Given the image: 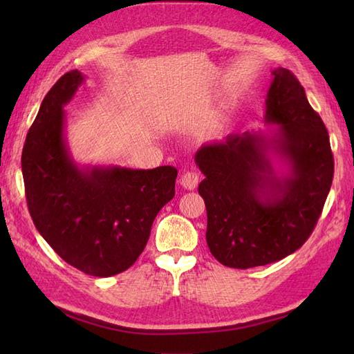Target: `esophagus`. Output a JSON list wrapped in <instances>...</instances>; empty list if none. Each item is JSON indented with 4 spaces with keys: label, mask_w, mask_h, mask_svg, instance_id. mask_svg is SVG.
<instances>
[{
    "label": "esophagus",
    "mask_w": 354,
    "mask_h": 354,
    "mask_svg": "<svg viewBox=\"0 0 354 354\" xmlns=\"http://www.w3.org/2000/svg\"><path fill=\"white\" fill-rule=\"evenodd\" d=\"M199 184V175L196 171H185L181 178V185L185 190H194Z\"/></svg>",
    "instance_id": "esophagus-1"
}]
</instances>
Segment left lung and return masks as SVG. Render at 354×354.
<instances>
[{
  "mask_svg": "<svg viewBox=\"0 0 354 354\" xmlns=\"http://www.w3.org/2000/svg\"><path fill=\"white\" fill-rule=\"evenodd\" d=\"M272 76L265 124L274 127L228 135L194 155L205 175L198 190L207 207V243L228 268L265 266L301 248L333 181L328 132L304 88L286 68Z\"/></svg>",
  "mask_w": 354,
  "mask_h": 354,
  "instance_id": "1",
  "label": "left lung"
}]
</instances>
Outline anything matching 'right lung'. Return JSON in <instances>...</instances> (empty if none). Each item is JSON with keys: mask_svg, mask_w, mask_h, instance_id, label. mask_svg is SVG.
Returning a JSON list of instances; mask_svg holds the SVG:
<instances>
[{"mask_svg": "<svg viewBox=\"0 0 354 354\" xmlns=\"http://www.w3.org/2000/svg\"><path fill=\"white\" fill-rule=\"evenodd\" d=\"M84 80L80 71H68L44 97L21 167L28 212L45 242L82 272L112 277L145 250L156 214L175 196L178 170L80 167L66 142L64 106Z\"/></svg>", "mask_w": 354, "mask_h": 354, "instance_id": "right-lung-1", "label": "right lung"}]
</instances>
